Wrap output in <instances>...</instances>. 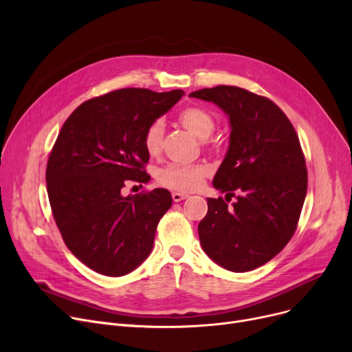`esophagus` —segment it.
<instances>
[{"label": "esophagus", "instance_id": "esophagus-1", "mask_svg": "<svg viewBox=\"0 0 352 352\" xmlns=\"http://www.w3.org/2000/svg\"><path fill=\"white\" fill-rule=\"evenodd\" d=\"M186 198H188V194H181V192H173V199H174L175 202H179V201H182V199H186Z\"/></svg>", "mask_w": 352, "mask_h": 352}]
</instances>
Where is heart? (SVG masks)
Instances as JSON below:
<instances>
[{
    "instance_id": "b5f03b06",
    "label": "heart",
    "mask_w": 352,
    "mask_h": 352,
    "mask_svg": "<svg viewBox=\"0 0 352 352\" xmlns=\"http://www.w3.org/2000/svg\"><path fill=\"white\" fill-rule=\"evenodd\" d=\"M179 124L188 129L198 140H207L215 129L212 116L199 107H188L178 116ZM164 140V121L154 120L144 133V146L150 155H157L161 151ZM208 173L206 165L195 164H168L158 173V182L161 186L175 191H192L199 187L201 179Z\"/></svg>"
}]
</instances>
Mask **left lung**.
I'll use <instances>...</instances> for the list:
<instances>
[{
  "mask_svg": "<svg viewBox=\"0 0 352 352\" xmlns=\"http://www.w3.org/2000/svg\"><path fill=\"white\" fill-rule=\"evenodd\" d=\"M190 97L214 102L230 120L228 151L212 186L230 198L238 194L232 207L207 198L201 247L228 271L255 270L288 244L298 224L308 182L298 135L281 108L244 88L218 85Z\"/></svg>",
  "mask_w": 352,
  "mask_h": 352,
  "instance_id": "1",
  "label": "left lung"
}]
</instances>
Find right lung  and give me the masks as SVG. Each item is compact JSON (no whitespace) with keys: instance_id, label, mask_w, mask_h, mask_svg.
<instances>
[{"instance_id":"right-lung-1","label":"right lung","mask_w":352,"mask_h":352,"mask_svg":"<svg viewBox=\"0 0 352 352\" xmlns=\"http://www.w3.org/2000/svg\"><path fill=\"white\" fill-rule=\"evenodd\" d=\"M182 89L122 88L82 102L64 122L47 164V191L65 245L98 274L121 276L153 251L170 210L168 190L124 197L126 181L148 182L144 133Z\"/></svg>"}]
</instances>
